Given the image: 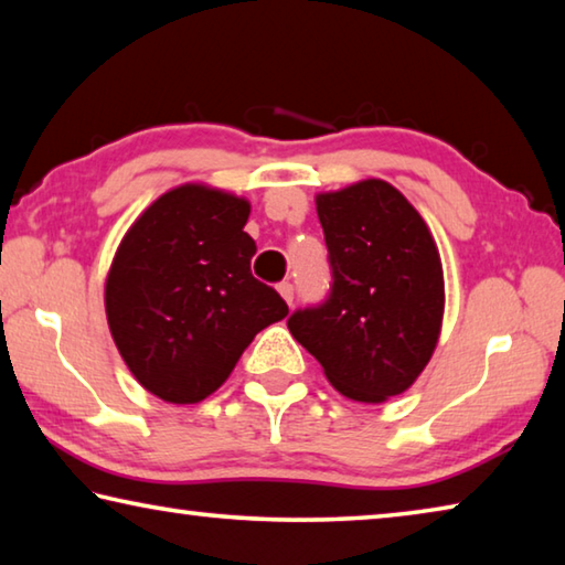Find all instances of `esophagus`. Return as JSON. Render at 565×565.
<instances>
[{"label":"esophagus","mask_w":565,"mask_h":565,"mask_svg":"<svg viewBox=\"0 0 565 565\" xmlns=\"http://www.w3.org/2000/svg\"><path fill=\"white\" fill-rule=\"evenodd\" d=\"M279 294H281V299L286 301V303H294V284H289V281H281L279 284Z\"/></svg>","instance_id":"obj_1"}]
</instances>
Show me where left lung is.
<instances>
[{
  "instance_id": "left-lung-1",
  "label": "left lung",
  "mask_w": 565,
  "mask_h": 565,
  "mask_svg": "<svg viewBox=\"0 0 565 565\" xmlns=\"http://www.w3.org/2000/svg\"><path fill=\"white\" fill-rule=\"evenodd\" d=\"M333 286L319 309L296 311L291 337L351 401L384 404L431 361L444 323V266L414 204L384 179L317 194Z\"/></svg>"
}]
</instances>
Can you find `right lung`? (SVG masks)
Returning a JSON list of instances; mask_svg holds the SVG:
<instances>
[{"label":"right lung","instance_id":"obj_1","mask_svg":"<svg viewBox=\"0 0 565 565\" xmlns=\"http://www.w3.org/2000/svg\"><path fill=\"white\" fill-rule=\"evenodd\" d=\"M248 199L189 181L121 236L104 281L111 339L131 376L167 404H199L289 306L252 276Z\"/></svg>","mask_w":565,"mask_h":565}]
</instances>
